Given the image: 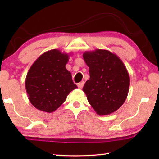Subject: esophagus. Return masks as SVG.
Masks as SVG:
<instances>
[{"label":"esophagus","instance_id":"esophagus-1","mask_svg":"<svg viewBox=\"0 0 159 159\" xmlns=\"http://www.w3.org/2000/svg\"><path fill=\"white\" fill-rule=\"evenodd\" d=\"M83 85H84V81H81L78 84V87H79V88H80V89H81V88L83 87Z\"/></svg>","mask_w":159,"mask_h":159}]
</instances>
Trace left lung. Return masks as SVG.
I'll list each match as a JSON object with an SVG mask.
<instances>
[{"instance_id": "obj_1", "label": "left lung", "mask_w": 159, "mask_h": 159, "mask_svg": "<svg viewBox=\"0 0 159 159\" xmlns=\"http://www.w3.org/2000/svg\"><path fill=\"white\" fill-rule=\"evenodd\" d=\"M90 79L83 86L88 101L97 114L109 115L127 98L130 76L122 60L109 50L96 49L83 54Z\"/></svg>"}]
</instances>
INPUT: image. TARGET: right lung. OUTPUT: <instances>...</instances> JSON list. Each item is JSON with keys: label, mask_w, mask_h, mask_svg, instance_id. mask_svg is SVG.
<instances>
[{"label": "right lung", "mask_w": 159, "mask_h": 159, "mask_svg": "<svg viewBox=\"0 0 159 159\" xmlns=\"http://www.w3.org/2000/svg\"><path fill=\"white\" fill-rule=\"evenodd\" d=\"M70 54L53 49L40 56L29 69L25 88L32 105L40 111L57 110L71 91L77 88L66 69Z\"/></svg>", "instance_id": "obj_1"}]
</instances>
